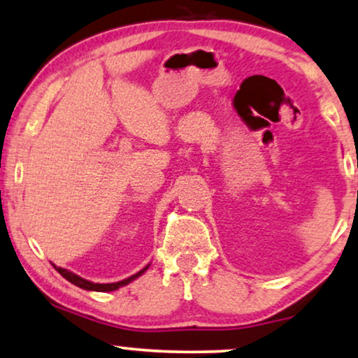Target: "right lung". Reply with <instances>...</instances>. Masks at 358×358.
<instances>
[{
    "label": "right lung",
    "mask_w": 358,
    "mask_h": 358,
    "mask_svg": "<svg viewBox=\"0 0 358 358\" xmlns=\"http://www.w3.org/2000/svg\"><path fill=\"white\" fill-rule=\"evenodd\" d=\"M54 266H55V270L59 271V273L64 276L65 280H69V282L73 283L75 287L88 289V292H114V289H117V288H121V287H126V285H129L131 282H134L136 278H139V276L144 273L147 268H149V265H147L145 268H142L141 271H137L136 275H132V276H129V278L121 280V282H116V283H93V282H88V280L82 278V276L75 275L73 271H69V270L62 268V266H57V265H54Z\"/></svg>",
    "instance_id": "1"
}]
</instances>
